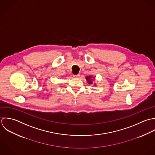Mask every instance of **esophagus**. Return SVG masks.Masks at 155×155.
Returning <instances> with one entry per match:
<instances>
[{"instance_id": "34e87169", "label": "esophagus", "mask_w": 155, "mask_h": 155, "mask_svg": "<svg viewBox=\"0 0 155 155\" xmlns=\"http://www.w3.org/2000/svg\"><path fill=\"white\" fill-rule=\"evenodd\" d=\"M80 74H77V75H73V77H74V78H79V77H80Z\"/></svg>"}]
</instances>
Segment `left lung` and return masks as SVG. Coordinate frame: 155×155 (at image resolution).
<instances>
[{
  "mask_svg": "<svg viewBox=\"0 0 155 155\" xmlns=\"http://www.w3.org/2000/svg\"><path fill=\"white\" fill-rule=\"evenodd\" d=\"M92 77H91V76H89V77H86V80H87V82L89 83V84H92Z\"/></svg>",
  "mask_w": 155,
  "mask_h": 155,
  "instance_id": "8db88e82",
  "label": "left lung"
}]
</instances>
